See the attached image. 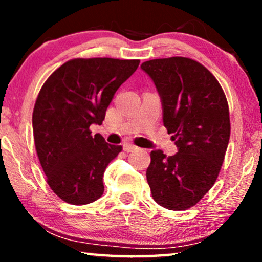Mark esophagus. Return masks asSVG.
I'll list each match as a JSON object with an SVG mask.
<instances>
[{
  "mask_svg": "<svg viewBox=\"0 0 262 262\" xmlns=\"http://www.w3.org/2000/svg\"><path fill=\"white\" fill-rule=\"evenodd\" d=\"M123 149H124V151H126V152H132V151H136L138 148L136 145L131 144V143H124Z\"/></svg>",
  "mask_w": 262,
  "mask_h": 262,
  "instance_id": "34e87169",
  "label": "esophagus"
}]
</instances>
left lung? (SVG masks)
I'll list each match as a JSON object with an SVG mask.
<instances>
[{
	"mask_svg": "<svg viewBox=\"0 0 262 262\" xmlns=\"http://www.w3.org/2000/svg\"><path fill=\"white\" fill-rule=\"evenodd\" d=\"M141 69L155 84L163 125L178 148L169 157L160 149L150 152L152 198L168 210L189 209L210 191L224 161L230 138L227 98L216 77L193 59H151Z\"/></svg>",
	"mask_w": 262,
	"mask_h": 262,
	"instance_id": "8db88e82",
	"label": "left lung"
}]
</instances>
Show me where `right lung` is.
I'll return each instance as SVG.
<instances>
[{
    "instance_id": "obj_1",
    "label": "right lung",
    "mask_w": 262,
    "mask_h": 262,
    "mask_svg": "<svg viewBox=\"0 0 262 262\" xmlns=\"http://www.w3.org/2000/svg\"><path fill=\"white\" fill-rule=\"evenodd\" d=\"M138 66V59H71L39 92L32 117L35 149L49 186L64 202L84 205L102 195L103 173L121 145L92 136L89 126L102 124L118 88Z\"/></svg>"
}]
</instances>
